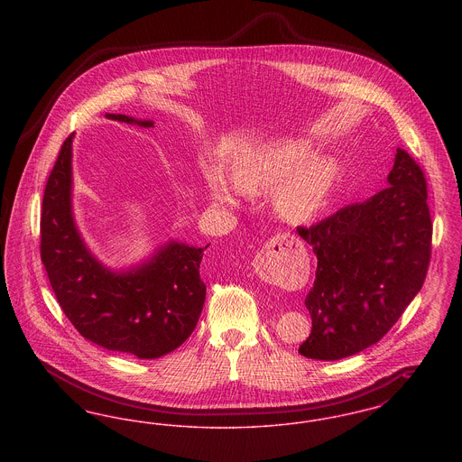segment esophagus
I'll use <instances>...</instances> for the list:
<instances>
[{
  "instance_id": "1",
  "label": "esophagus",
  "mask_w": 462,
  "mask_h": 462,
  "mask_svg": "<svg viewBox=\"0 0 462 462\" xmlns=\"http://www.w3.org/2000/svg\"><path fill=\"white\" fill-rule=\"evenodd\" d=\"M292 239H294V237L289 236V234L277 236V237H273L272 241L266 242L263 249L254 256L253 266H254V272H256L262 279H268L270 268H272L273 272L282 270V264H284L287 258V247L291 245Z\"/></svg>"
}]
</instances>
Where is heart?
<instances>
[{"mask_svg":"<svg viewBox=\"0 0 462 462\" xmlns=\"http://www.w3.org/2000/svg\"><path fill=\"white\" fill-rule=\"evenodd\" d=\"M305 159V151L296 145H277L266 151L242 155L232 166V185L242 194H260L275 189ZM334 170L328 161H310L291 176L277 192V209L291 221H307L317 213L329 192ZM208 190L218 206H237V194L230 183L218 175L208 176Z\"/></svg>","mask_w":462,"mask_h":462,"instance_id":"obj_1","label":"heart"}]
</instances>
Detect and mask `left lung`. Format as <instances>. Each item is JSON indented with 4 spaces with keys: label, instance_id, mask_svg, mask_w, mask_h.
I'll list each match as a JSON object with an SVG mask.
<instances>
[{
    "label": "left lung",
    "instance_id": "left-lung-1",
    "mask_svg": "<svg viewBox=\"0 0 462 462\" xmlns=\"http://www.w3.org/2000/svg\"><path fill=\"white\" fill-rule=\"evenodd\" d=\"M426 178L396 149L388 187L298 234L317 254L305 300L311 332L300 353L339 360L369 348L396 324L424 284L433 223Z\"/></svg>",
    "mask_w": 462,
    "mask_h": 462
}]
</instances>
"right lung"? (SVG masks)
<instances>
[{"mask_svg":"<svg viewBox=\"0 0 462 462\" xmlns=\"http://www.w3.org/2000/svg\"><path fill=\"white\" fill-rule=\"evenodd\" d=\"M106 117L154 126L125 114ZM72 136L60 147L44 187L42 262L57 301L83 337L109 352L157 358L176 350L198 326L206 300L199 268L206 247L168 242L145 263L116 273L100 263L72 218Z\"/></svg>","mask_w":462,"mask_h":462,"instance_id":"1","label":"right lung"}]
</instances>
